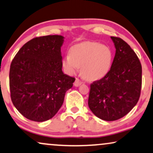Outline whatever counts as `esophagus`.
Returning <instances> with one entry per match:
<instances>
[{
    "label": "esophagus",
    "mask_w": 153,
    "mask_h": 153,
    "mask_svg": "<svg viewBox=\"0 0 153 153\" xmlns=\"http://www.w3.org/2000/svg\"><path fill=\"white\" fill-rule=\"evenodd\" d=\"M82 84V82H81L79 79H76L74 83V85L75 86H80Z\"/></svg>",
    "instance_id": "34e87169"
}]
</instances>
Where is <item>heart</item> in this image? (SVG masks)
I'll use <instances>...</instances> for the list:
<instances>
[{
    "label": "heart",
    "instance_id": "obj_1",
    "mask_svg": "<svg viewBox=\"0 0 153 153\" xmlns=\"http://www.w3.org/2000/svg\"><path fill=\"white\" fill-rule=\"evenodd\" d=\"M113 62L112 51L108 47L95 42H85L72 46L65 56L62 65L66 72L74 75L81 67L83 76L96 81L110 71Z\"/></svg>",
    "mask_w": 153,
    "mask_h": 153
}]
</instances>
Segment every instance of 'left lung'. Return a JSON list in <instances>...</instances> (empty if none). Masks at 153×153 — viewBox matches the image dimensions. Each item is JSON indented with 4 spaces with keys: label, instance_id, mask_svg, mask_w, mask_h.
Masks as SVG:
<instances>
[{
    "label": "left lung",
    "instance_id": "1",
    "mask_svg": "<svg viewBox=\"0 0 153 153\" xmlns=\"http://www.w3.org/2000/svg\"><path fill=\"white\" fill-rule=\"evenodd\" d=\"M116 54L110 71L91 84L90 110L106 121L125 116L137 104L142 86V67L135 52L122 39L111 37Z\"/></svg>",
    "mask_w": 153,
    "mask_h": 153
}]
</instances>
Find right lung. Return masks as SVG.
Wrapping results in <instances>:
<instances>
[{
	"label": "right lung",
	"mask_w": 153,
	"mask_h": 153,
	"mask_svg": "<svg viewBox=\"0 0 153 153\" xmlns=\"http://www.w3.org/2000/svg\"><path fill=\"white\" fill-rule=\"evenodd\" d=\"M65 37L48 35L25 43L11 62L9 82L13 105L27 119L52 118L63 104L75 79L62 71Z\"/></svg>",
	"instance_id": "1"
}]
</instances>
